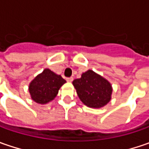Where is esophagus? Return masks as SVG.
<instances>
[{
  "mask_svg": "<svg viewBox=\"0 0 149 149\" xmlns=\"http://www.w3.org/2000/svg\"><path fill=\"white\" fill-rule=\"evenodd\" d=\"M66 80H67L68 82H72V81L74 80V79H73V78H72V77L67 78V79H66Z\"/></svg>",
  "mask_w": 149,
  "mask_h": 149,
  "instance_id": "esophagus-1",
  "label": "esophagus"
}]
</instances>
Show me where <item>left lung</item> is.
I'll return each instance as SVG.
<instances>
[{
	"mask_svg": "<svg viewBox=\"0 0 149 149\" xmlns=\"http://www.w3.org/2000/svg\"><path fill=\"white\" fill-rule=\"evenodd\" d=\"M73 85L79 100L89 108L100 109L111 100V84L91 70L83 73L81 78L74 79Z\"/></svg>",
	"mask_w": 149,
	"mask_h": 149,
	"instance_id": "8db88e82",
	"label": "left lung"
}]
</instances>
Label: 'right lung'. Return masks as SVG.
Wrapping results in <instances>:
<instances>
[{
	"instance_id": "right-lung-1",
	"label": "right lung",
	"mask_w": 149,
	"mask_h": 149,
	"mask_svg": "<svg viewBox=\"0 0 149 149\" xmlns=\"http://www.w3.org/2000/svg\"><path fill=\"white\" fill-rule=\"evenodd\" d=\"M66 81L49 69H45L29 84V92L32 100L45 104L54 100L60 87Z\"/></svg>"
}]
</instances>
